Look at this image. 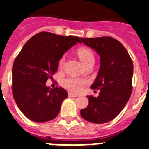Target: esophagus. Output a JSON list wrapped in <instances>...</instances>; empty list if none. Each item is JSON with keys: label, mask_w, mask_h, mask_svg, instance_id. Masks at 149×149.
I'll list each match as a JSON object with an SVG mask.
<instances>
[{"label": "esophagus", "mask_w": 149, "mask_h": 149, "mask_svg": "<svg viewBox=\"0 0 149 149\" xmlns=\"http://www.w3.org/2000/svg\"><path fill=\"white\" fill-rule=\"evenodd\" d=\"M68 96H69L70 97H77V94H74V93H68Z\"/></svg>", "instance_id": "obj_1"}]
</instances>
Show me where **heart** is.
<instances>
[{
    "label": "heart",
    "mask_w": 149,
    "mask_h": 149,
    "mask_svg": "<svg viewBox=\"0 0 149 149\" xmlns=\"http://www.w3.org/2000/svg\"><path fill=\"white\" fill-rule=\"evenodd\" d=\"M77 54H78L79 59L85 65L90 62L94 61V55L90 49H87V48L79 49L77 52ZM64 61H65V57L63 56L59 60V65H63ZM86 81L84 79H80L77 77H69V78L63 79L61 84L67 91L72 93H79L83 90V87L86 84Z\"/></svg>",
    "instance_id": "heart-1"
}]
</instances>
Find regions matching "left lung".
<instances>
[{
  "instance_id": "1",
  "label": "left lung",
  "mask_w": 149,
  "mask_h": 149,
  "mask_svg": "<svg viewBox=\"0 0 149 149\" xmlns=\"http://www.w3.org/2000/svg\"><path fill=\"white\" fill-rule=\"evenodd\" d=\"M81 42L100 56L99 72L91 88L99 96H87L88 106L82 109L84 120L94 124L111 121L120 113L132 91L133 63L124 45L112 37L81 38Z\"/></svg>"
}]
</instances>
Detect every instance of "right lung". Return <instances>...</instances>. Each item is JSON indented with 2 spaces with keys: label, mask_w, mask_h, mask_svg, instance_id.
<instances>
[{
  "label": "right lung",
  "mask_w": 149,
  "mask_h": 149,
  "mask_svg": "<svg viewBox=\"0 0 149 149\" xmlns=\"http://www.w3.org/2000/svg\"><path fill=\"white\" fill-rule=\"evenodd\" d=\"M81 42L77 36H63L42 31L32 36L16 57L12 67V93L18 108L35 122L56 118L67 91L45 85L58 70V61L65 52Z\"/></svg>",
  "instance_id": "obj_1"
}]
</instances>
